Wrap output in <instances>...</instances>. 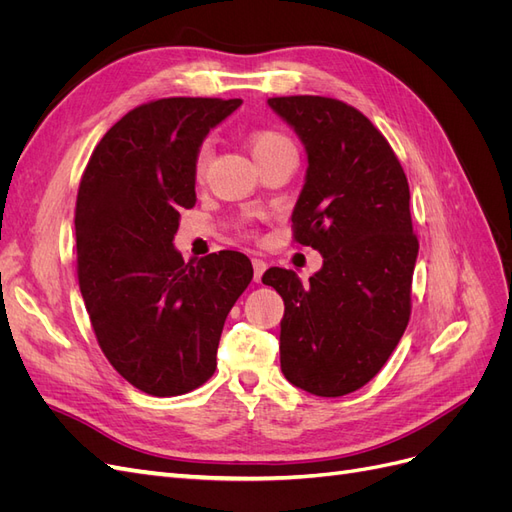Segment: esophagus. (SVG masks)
<instances>
[{
  "mask_svg": "<svg viewBox=\"0 0 512 512\" xmlns=\"http://www.w3.org/2000/svg\"><path fill=\"white\" fill-rule=\"evenodd\" d=\"M252 267H254V282H260L262 280V273L267 271V262L260 260V258H254L252 260Z\"/></svg>",
  "mask_w": 512,
  "mask_h": 512,
  "instance_id": "obj_1",
  "label": "esophagus"
}]
</instances>
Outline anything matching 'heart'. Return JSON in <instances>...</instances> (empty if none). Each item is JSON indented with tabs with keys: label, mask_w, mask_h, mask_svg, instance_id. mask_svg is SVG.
Returning <instances> with one entry per match:
<instances>
[{
	"label": "heart",
	"mask_w": 512,
	"mask_h": 512,
	"mask_svg": "<svg viewBox=\"0 0 512 512\" xmlns=\"http://www.w3.org/2000/svg\"><path fill=\"white\" fill-rule=\"evenodd\" d=\"M250 147H252L256 162L260 164V162H265L267 158H271L273 153H277V151L294 149V143L280 130L260 128V130H254L250 134ZM209 162H211V143L203 141V143H200V147L196 149V156H194V179L196 181L205 179Z\"/></svg>",
	"instance_id": "1"
}]
</instances>
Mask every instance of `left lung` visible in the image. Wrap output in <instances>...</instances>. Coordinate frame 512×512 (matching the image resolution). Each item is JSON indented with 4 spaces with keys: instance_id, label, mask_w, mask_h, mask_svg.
Segmentation results:
<instances>
[{
    "instance_id": "obj_1",
    "label": "left lung",
    "mask_w": 512,
    "mask_h": 512,
    "mask_svg": "<svg viewBox=\"0 0 512 512\" xmlns=\"http://www.w3.org/2000/svg\"><path fill=\"white\" fill-rule=\"evenodd\" d=\"M269 106L307 151L292 241L324 258L309 286L280 267L262 275L286 305L282 371L307 393L342 397L378 374L408 327L418 254L408 179L354 106L324 96L269 98Z\"/></svg>"
}]
</instances>
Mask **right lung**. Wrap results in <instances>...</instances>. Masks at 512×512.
<instances>
[{"label": "right lung", "instance_id": "1", "mask_svg": "<svg viewBox=\"0 0 512 512\" xmlns=\"http://www.w3.org/2000/svg\"><path fill=\"white\" fill-rule=\"evenodd\" d=\"M241 100L162 98L132 108L85 166L76 196V273L98 346L153 397L205 384L226 316L254 269L222 250L183 262L173 239L196 205L194 156Z\"/></svg>", "mask_w": 512, "mask_h": 512}]
</instances>
